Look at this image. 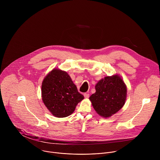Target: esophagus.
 I'll return each instance as SVG.
<instances>
[{
    "label": "esophagus",
    "instance_id": "34e87169",
    "mask_svg": "<svg viewBox=\"0 0 160 160\" xmlns=\"http://www.w3.org/2000/svg\"><path fill=\"white\" fill-rule=\"evenodd\" d=\"M84 97H85V98L88 99L89 98V94H87V93L84 94Z\"/></svg>",
    "mask_w": 160,
    "mask_h": 160
}]
</instances>
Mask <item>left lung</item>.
I'll return each instance as SVG.
<instances>
[{
  "instance_id": "1",
  "label": "left lung",
  "mask_w": 160,
  "mask_h": 160,
  "mask_svg": "<svg viewBox=\"0 0 160 160\" xmlns=\"http://www.w3.org/2000/svg\"><path fill=\"white\" fill-rule=\"evenodd\" d=\"M96 92L89 99L96 112L103 118H109L124 106L127 88L118 74L107 76L96 85Z\"/></svg>"
}]
</instances>
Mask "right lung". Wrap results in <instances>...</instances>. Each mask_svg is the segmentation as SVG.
<instances>
[{
  "label": "right lung",
  "mask_w": 160,
  "mask_h": 160,
  "mask_svg": "<svg viewBox=\"0 0 160 160\" xmlns=\"http://www.w3.org/2000/svg\"><path fill=\"white\" fill-rule=\"evenodd\" d=\"M84 99L68 73L58 68L50 72L42 83V100L53 116L64 118L74 112Z\"/></svg>",
  "instance_id": "obj_1"
}]
</instances>
